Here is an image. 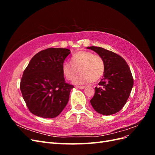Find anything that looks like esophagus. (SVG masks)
<instances>
[{
	"label": "esophagus",
	"instance_id": "obj_1",
	"mask_svg": "<svg viewBox=\"0 0 155 155\" xmlns=\"http://www.w3.org/2000/svg\"><path fill=\"white\" fill-rule=\"evenodd\" d=\"M76 87L78 88H79V89H84V88H85V86H77Z\"/></svg>",
	"mask_w": 155,
	"mask_h": 155
}]
</instances>
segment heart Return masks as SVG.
Listing matches in <instances>:
<instances>
[{"label":"heart","instance_id":"b5f03b06","mask_svg":"<svg viewBox=\"0 0 155 155\" xmlns=\"http://www.w3.org/2000/svg\"><path fill=\"white\" fill-rule=\"evenodd\" d=\"M61 71L68 80H72L79 72L81 74L74 79L73 83L83 85L100 80L105 72V63L100 55L87 51H79L73 55L71 63H63Z\"/></svg>","mask_w":155,"mask_h":155}]
</instances>
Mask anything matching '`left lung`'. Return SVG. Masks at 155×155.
<instances>
[{
    "label": "left lung",
    "instance_id": "left-lung-1",
    "mask_svg": "<svg viewBox=\"0 0 155 155\" xmlns=\"http://www.w3.org/2000/svg\"><path fill=\"white\" fill-rule=\"evenodd\" d=\"M94 51L105 63L104 78L95 87L91 104L96 112L111 115L119 112L127 101L133 87V78L125 59L120 55L97 46L87 47Z\"/></svg>",
    "mask_w": 155,
    "mask_h": 155
}]
</instances>
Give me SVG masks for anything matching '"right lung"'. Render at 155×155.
I'll return each instance as SVG.
<instances>
[{"label":"right lung","instance_id":"obj_1","mask_svg":"<svg viewBox=\"0 0 155 155\" xmlns=\"http://www.w3.org/2000/svg\"><path fill=\"white\" fill-rule=\"evenodd\" d=\"M70 54L67 48H49L30 60L23 72L20 89L33 114L53 118L66 107L74 86L65 82L61 67Z\"/></svg>","mask_w":155,"mask_h":155}]
</instances>
